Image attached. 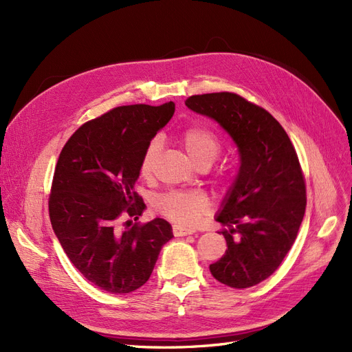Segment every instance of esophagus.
I'll list each match as a JSON object with an SVG mask.
<instances>
[{"label": "esophagus", "instance_id": "obj_1", "mask_svg": "<svg viewBox=\"0 0 352 352\" xmlns=\"http://www.w3.org/2000/svg\"><path fill=\"white\" fill-rule=\"evenodd\" d=\"M192 233H194V230H190V229L173 226V235L175 236H186V235H192Z\"/></svg>", "mask_w": 352, "mask_h": 352}]
</instances>
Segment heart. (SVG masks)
<instances>
[{"instance_id": "b5f03b06", "label": "heart", "mask_w": 352, "mask_h": 352, "mask_svg": "<svg viewBox=\"0 0 352 352\" xmlns=\"http://www.w3.org/2000/svg\"><path fill=\"white\" fill-rule=\"evenodd\" d=\"M186 153L192 157L198 164L212 163L219 154L220 144L217 136L211 131L201 126L188 127L180 135ZM160 150V142L155 140L148 145L142 157L141 173L148 176L151 173L153 164ZM157 210L167 219L173 220L177 225L194 226L195 223L208 208V199L201 192H182V190H173V192L158 197L155 201Z\"/></svg>"}]
</instances>
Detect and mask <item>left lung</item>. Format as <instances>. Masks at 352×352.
<instances>
[{"instance_id": "obj_1", "label": "left lung", "mask_w": 352, "mask_h": 352, "mask_svg": "<svg viewBox=\"0 0 352 352\" xmlns=\"http://www.w3.org/2000/svg\"><path fill=\"white\" fill-rule=\"evenodd\" d=\"M185 104L214 120L239 154L216 214L228 250L210 272L236 289L254 286L278 270L304 219L305 182L295 148L269 111L236 94L192 95Z\"/></svg>"}]
</instances>
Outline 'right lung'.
I'll return each instance as SVG.
<instances>
[{
	"instance_id": "1",
	"label": "right lung",
	"mask_w": 352,
	"mask_h": 352,
	"mask_svg": "<svg viewBox=\"0 0 352 352\" xmlns=\"http://www.w3.org/2000/svg\"><path fill=\"white\" fill-rule=\"evenodd\" d=\"M175 114L158 107L123 105L80 126L63 148L50 195V219L63 250L85 278L110 294L141 287L154 270L172 225L154 219L122 229V212L146 208L135 192L142 157Z\"/></svg>"
}]
</instances>
